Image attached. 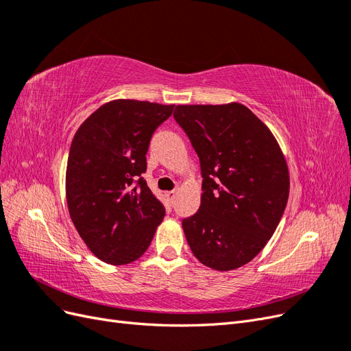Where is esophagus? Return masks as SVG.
Masks as SVG:
<instances>
[{"mask_svg":"<svg viewBox=\"0 0 351 351\" xmlns=\"http://www.w3.org/2000/svg\"><path fill=\"white\" fill-rule=\"evenodd\" d=\"M165 196H167V199H168L169 202H174L176 196H177V192H176V190H173V192H167Z\"/></svg>","mask_w":351,"mask_h":351,"instance_id":"1","label":"esophagus"}]
</instances>
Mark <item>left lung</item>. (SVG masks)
Returning a JSON list of instances; mask_svg holds the SVG:
<instances>
[{
  "label": "left lung",
  "instance_id": "obj_1",
  "mask_svg": "<svg viewBox=\"0 0 351 351\" xmlns=\"http://www.w3.org/2000/svg\"><path fill=\"white\" fill-rule=\"evenodd\" d=\"M174 119L204 177L199 210L183 219L189 246L212 269H237L280 224L290 193L284 154L268 125L239 102L177 105Z\"/></svg>",
  "mask_w": 351,
  "mask_h": 351
}]
</instances>
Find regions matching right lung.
I'll use <instances>...</instances> for the list:
<instances>
[{
  "instance_id": "1",
  "label": "right lung",
  "mask_w": 351,
  "mask_h": 351,
  "mask_svg": "<svg viewBox=\"0 0 351 351\" xmlns=\"http://www.w3.org/2000/svg\"><path fill=\"white\" fill-rule=\"evenodd\" d=\"M173 110L174 105L114 99L92 112L73 137L67 206L79 236L104 262L139 259L164 219V205L142 173L151 137Z\"/></svg>"
}]
</instances>
